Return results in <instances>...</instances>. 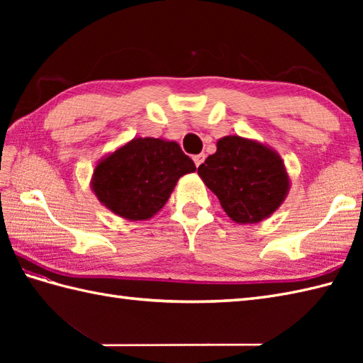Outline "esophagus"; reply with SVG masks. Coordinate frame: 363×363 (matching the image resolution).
<instances>
[{
    "label": "esophagus",
    "mask_w": 363,
    "mask_h": 363,
    "mask_svg": "<svg viewBox=\"0 0 363 363\" xmlns=\"http://www.w3.org/2000/svg\"><path fill=\"white\" fill-rule=\"evenodd\" d=\"M204 159H206V154H198V156H195L194 157V160H195V165L196 167H199V165H201L203 164V162H204Z\"/></svg>",
    "instance_id": "1"
}]
</instances>
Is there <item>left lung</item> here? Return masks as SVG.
<instances>
[{"label": "left lung", "instance_id": "1", "mask_svg": "<svg viewBox=\"0 0 363 363\" xmlns=\"http://www.w3.org/2000/svg\"><path fill=\"white\" fill-rule=\"evenodd\" d=\"M198 174L238 225L272 217L290 190L287 168L277 151L240 135L221 137L217 151L198 167Z\"/></svg>", "mask_w": 363, "mask_h": 363}]
</instances>
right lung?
<instances>
[{"label": "right lung", "mask_w": 363, "mask_h": 363, "mask_svg": "<svg viewBox=\"0 0 363 363\" xmlns=\"http://www.w3.org/2000/svg\"><path fill=\"white\" fill-rule=\"evenodd\" d=\"M194 160L173 140L135 137L98 160L90 187L98 201L129 221L152 218Z\"/></svg>", "instance_id": "add662e5"}]
</instances>
